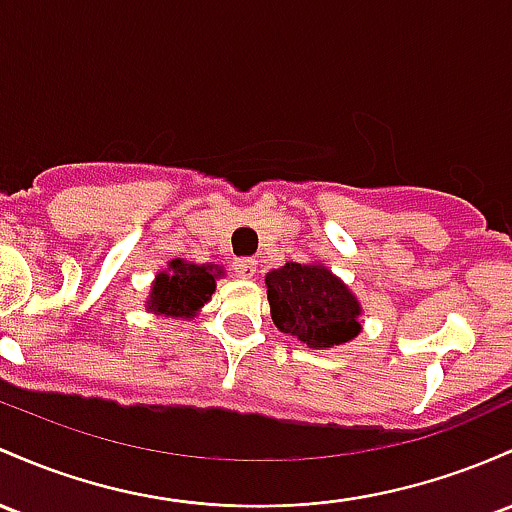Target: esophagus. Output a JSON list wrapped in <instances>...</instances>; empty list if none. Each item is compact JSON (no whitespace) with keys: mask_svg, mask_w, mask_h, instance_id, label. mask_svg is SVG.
Listing matches in <instances>:
<instances>
[{"mask_svg":"<svg viewBox=\"0 0 512 512\" xmlns=\"http://www.w3.org/2000/svg\"><path fill=\"white\" fill-rule=\"evenodd\" d=\"M235 269H238L240 277L252 279L257 274V260H238L235 262Z\"/></svg>","mask_w":512,"mask_h":512,"instance_id":"1","label":"esophagus"}]
</instances>
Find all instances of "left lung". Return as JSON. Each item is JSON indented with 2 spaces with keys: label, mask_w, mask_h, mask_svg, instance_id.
Masks as SVG:
<instances>
[{
  "label": "left lung",
  "mask_w": 512,
  "mask_h": 512,
  "mask_svg": "<svg viewBox=\"0 0 512 512\" xmlns=\"http://www.w3.org/2000/svg\"><path fill=\"white\" fill-rule=\"evenodd\" d=\"M272 320L311 350H330L362 333V303L323 262H286L265 277Z\"/></svg>",
  "instance_id": "left-lung-1"
}]
</instances>
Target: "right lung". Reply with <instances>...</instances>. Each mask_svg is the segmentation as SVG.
<instances>
[{
  "label": "right lung",
  "instance_id": "1",
  "mask_svg": "<svg viewBox=\"0 0 512 512\" xmlns=\"http://www.w3.org/2000/svg\"><path fill=\"white\" fill-rule=\"evenodd\" d=\"M226 277L223 265H196L189 260H172L155 274L145 311L172 320H189L211 301L218 279Z\"/></svg>",
  "mask_w": 512,
  "mask_h": 512
}]
</instances>
